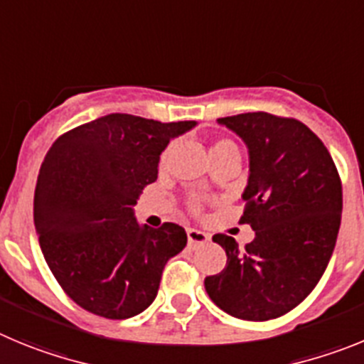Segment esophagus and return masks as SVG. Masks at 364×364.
<instances>
[{
	"label": "esophagus",
	"mask_w": 364,
	"mask_h": 364,
	"mask_svg": "<svg viewBox=\"0 0 364 364\" xmlns=\"http://www.w3.org/2000/svg\"><path fill=\"white\" fill-rule=\"evenodd\" d=\"M186 239H188L190 247H198V245H203L208 241V234L201 230H196V228H188L186 230Z\"/></svg>",
	"instance_id": "1"
}]
</instances>
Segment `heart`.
<instances>
[{"label":"heart","instance_id":"1","mask_svg":"<svg viewBox=\"0 0 364 364\" xmlns=\"http://www.w3.org/2000/svg\"><path fill=\"white\" fill-rule=\"evenodd\" d=\"M170 152H172V146H166V149L163 150L161 156H159V166H166V163H168V158H170ZM230 154H239V149L232 139H228V137H219L218 141H214V145H212V150H210L212 159L221 158V156H230ZM199 208H201L199 201H196V199L194 201H190V210L199 212Z\"/></svg>","mask_w":364,"mask_h":364}]
</instances>
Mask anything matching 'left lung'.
I'll return each mask as SVG.
<instances>
[{"instance_id":"obj_1","label":"left lung","mask_w":364,"mask_h":364,"mask_svg":"<svg viewBox=\"0 0 364 364\" xmlns=\"http://www.w3.org/2000/svg\"><path fill=\"white\" fill-rule=\"evenodd\" d=\"M219 123L250 152L239 223L255 237L245 247L227 234L212 237L227 267L206 277V294L239 319H274L309 296L328 264L341 225V178L328 149L294 117L247 112Z\"/></svg>"}]
</instances>
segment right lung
Instances as JSON below:
<instances>
[{
	"label": "right lung",
	"instance_id": "add662e5",
	"mask_svg": "<svg viewBox=\"0 0 364 364\" xmlns=\"http://www.w3.org/2000/svg\"><path fill=\"white\" fill-rule=\"evenodd\" d=\"M194 121L109 114L61 134L39 168L34 225L63 292L105 319L137 316L158 296L163 268L186 245L185 228L139 227L134 205L158 179L159 154Z\"/></svg>",
	"mask_w": 364,
	"mask_h": 364
}]
</instances>
